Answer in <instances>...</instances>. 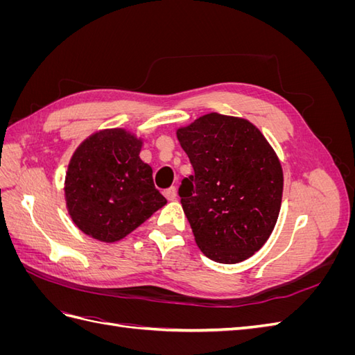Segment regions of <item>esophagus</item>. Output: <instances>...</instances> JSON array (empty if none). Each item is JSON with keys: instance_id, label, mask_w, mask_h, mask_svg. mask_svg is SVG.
<instances>
[{"instance_id": "1", "label": "esophagus", "mask_w": 355, "mask_h": 355, "mask_svg": "<svg viewBox=\"0 0 355 355\" xmlns=\"http://www.w3.org/2000/svg\"><path fill=\"white\" fill-rule=\"evenodd\" d=\"M164 197L168 200V201H173V200H176V197H178V189L175 188V187H171V188H168V189H166L164 192Z\"/></svg>"}]
</instances>
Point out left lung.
<instances>
[{
    "label": "left lung",
    "mask_w": 355,
    "mask_h": 355,
    "mask_svg": "<svg viewBox=\"0 0 355 355\" xmlns=\"http://www.w3.org/2000/svg\"><path fill=\"white\" fill-rule=\"evenodd\" d=\"M176 135L194 168L179 196L197 245L219 263L249 259L280 213L283 170L274 149L250 121L216 112Z\"/></svg>",
    "instance_id": "left-lung-1"
}]
</instances>
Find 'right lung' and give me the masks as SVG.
<instances>
[{
	"label": "right lung",
	"instance_id": "1",
	"mask_svg": "<svg viewBox=\"0 0 355 355\" xmlns=\"http://www.w3.org/2000/svg\"><path fill=\"white\" fill-rule=\"evenodd\" d=\"M142 141L124 128L92 135L77 148L65 178L73 223L105 243L135 231L167 202L154 185L153 168L139 158Z\"/></svg>",
	"mask_w": 355,
	"mask_h": 355
}]
</instances>
